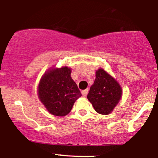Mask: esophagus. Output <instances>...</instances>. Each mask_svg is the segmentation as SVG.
<instances>
[{"label":"esophagus","instance_id":"esophagus-1","mask_svg":"<svg viewBox=\"0 0 158 158\" xmlns=\"http://www.w3.org/2000/svg\"><path fill=\"white\" fill-rule=\"evenodd\" d=\"M88 90H88V88H87V89H85V90H82V91H81V94H82L83 97H86V96L88 95Z\"/></svg>","mask_w":158,"mask_h":158}]
</instances>
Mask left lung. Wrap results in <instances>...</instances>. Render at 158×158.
I'll list each match as a JSON object with an SVG mask.
<instances>
[{
    "instance_id": "left-lung-1",
    "label": "left lung",
    "mask_w": 158,
    "mask_h": 158,
    "mask_svg": "<svg viewBox=\"0 0 158 158\" xmlns=\"http://www.w3.org/2000/svg\"><path fill=\"white\" fill-rule=\"evenodd\" d=\"M122 96V89L117 81L102 68L96 72V79L87 98L97 113L110 114Z\"/></svg>"
}]
</instances>
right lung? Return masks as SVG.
Returning <instances> with one entry per match:
<instances>
[{"instance_id":"1","label":"right lung","mask_w":158,"mask_h":158,"mask_svg":"<svg viewBox=\"0 0 158 158\" xmlns=\"http://www.w3.org/2000/svg\"><path fill=\"white\" fill-rule=\"evenodd\" d=\"M68 67L47 72L39 85V97L51 114L62 117L71 110L81 96L77 85L70 77Z\"/></svg>"}]
</instances>
